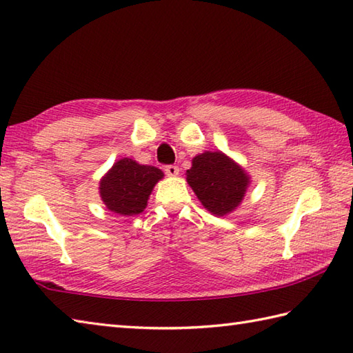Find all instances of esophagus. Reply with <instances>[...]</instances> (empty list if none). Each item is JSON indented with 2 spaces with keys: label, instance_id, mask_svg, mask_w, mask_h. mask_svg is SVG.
I'll use <instances>...</instances> for the list:
<instances>
[{
  "label": "esophagus",
  "instance_id": "esophagus-1",
  "mask_svg": "<svg viewBox=\"0 0 353 353\" xmlns=\"http://www.w3.org/2000/svg\"><path fill=\"white\" fill-rule=\"evenodd\" d=\"M163 171L167 172V176L174 177L179 174V167H176V165H167V167L163 168Z\"/></svg>",
  "mask_w": 353,
  "mask_h": 353
}]
</instances>
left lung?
<instances>
[{
  "instance_id": "left-lung-1",
  "label": "left lung",
  "mask_w": 353,
  "mask_h": 353,
  "mask_svg": "<svg viewBox=\"0 0 353 353\" xmlns=\"http://www.w3.org/2000/svg\"><path fill=\"white\" fill-rule=\"evenodd\" d=\"M186 182L209 212L223 216L241 203L250 177L224 153L205 152L192 159Z\"/></svg>"
}]
</instances>
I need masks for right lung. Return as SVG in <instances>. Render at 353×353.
I'll list each match as a JSON object with an SVG mask.
<instances>
[{
	"label": "right lung",
	"instance_id": "right-lung-1",
	"mask_svg": "<svg viewBox=\"0 0 353 353\" xmlns=\"http://www.w3.org/2000/svg\"><path fill=\"white\" fill-rule=\"evenodd\" d=\"M162 177L159 168L124 157L100 181V197L112 212L137 215L144 211L150 194Z\"/></svg>",
	"mask_w": 353,
	"mask_h": 353
}]
</instances>
